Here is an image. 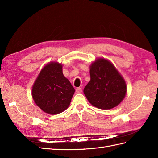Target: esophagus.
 <instances>
[{
  "label": "esophagus",
  "instance_id": "obj_1",
  "mask_svg": "<svg viewBox=\"0 0 158 158\" xmlns=\"http://www.w3.org/2000/svg\"><path fill=\"white\" fill-rule=\"evenodd\" d=\"M81 92H82V89L81 88H77L75 90L76 94H80L81 93Z\"/></svg>",
  "mask_w": 158,
  "mask_h": 158
}]
</instances>
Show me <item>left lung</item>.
<instances>
[{"instance_id":"1","label":"left lung","mask_w":158,"mask_h":158,"mask_svg":"<svg viewBox=\"0 0 158 158\" xmlns=\"http://www.w3.org/2000/svg\"><path fill=\"white\" fill-rule=\"evenodd\" d=\"M90 81L84 89L88 101L97 108L110 109L122 101L126 94V84L111 63L98 59L90 66Z\"/></svg>"}]
</instances>
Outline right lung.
<instances>
[{
	"label": "right lung",
	"instance_id": "add662e5",
	"mask_svg": "<svg viewBox=\"0 0 158 158\" xmlns=\"http://www.w3.org/2000/svg\"><path fill=\"white\" fill-rule=\"evenodd\" d=\"M58 62L47 64L32 87V98L43 111L56 115L68 108L75 93L71 83L64 76Z\"/></svg>",
	"mask_w": 158,
	"mask_h": 158
}]
</instances>
